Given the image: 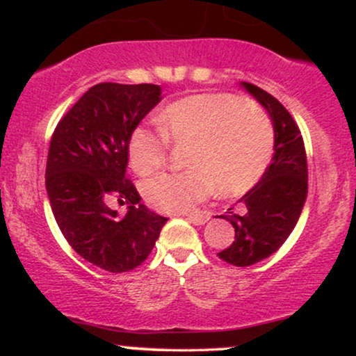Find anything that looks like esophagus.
Here are the masks:
<instances>
[{"mask_svg": "<svg viewBox=\"0 0 356 356\" xmlns=\"http://www.w3.org/2000/svg\"><path fill=\"white\" fill-rule=\"evenodd\" d=\"M187 220H189L191 224H194V226H202V224H206L209 218L204 214H191L187 216Z\"/></svg>", "mask_w": 356, "mask_h": 356, "instance_id": "34e87169", "label": "esophagus"}]
</instances>
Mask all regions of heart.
<instances>
[{
  "label": "heart",
  "instance_id": "heart-1",
  "mask_svg": "<svg viewBox=\"0 0 356 356\" xmlns=\"http://www.w3.org/2000/svg\"><path fill=\"white\" fill-rule=\"evenodd\" d=\"M159 130L138 125L127 144L132 169L147 177L165 164L169 142L189 145L182 174H162L144 186L147 202L162 212H189L214 192L251 191L271 165L275 132L269 118L231 93H195L157 113Z\"/></svg>",
  "mask_w": 356,
  "mask_h": 356
}]
</instances>
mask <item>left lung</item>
Here are the masks:
<instances>
[{
    "mask_svg": "<svg viewBox=\"0 0 356 356\" xmlns=\"http://www.w3.org/2000/svg\"><path fill=\"white\" fill-rule=\"evenodd\" d=\"M263 105L275 130V155L264 177L241 197L244 212L227 209L219 218L234 227V241L219 252L232 266H251L276 252L295 229L308 194V164L303 137L291 113L263 88L241 81Z\"/></svg>",
    "mask_w": 356,
    "mask_h": 356,
    "instance_id": "left-lung-1",
    "label": "left lung"
}]
</instances>
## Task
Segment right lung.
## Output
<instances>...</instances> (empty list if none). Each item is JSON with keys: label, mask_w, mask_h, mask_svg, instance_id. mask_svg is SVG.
<instances>
[{"label": "right lung", "mask_w": 356, "mask_h": 356, "mask_svg": "<svg viewBox=\"0 0 356 356\" xmlns=\"http://www.w3.org/2000/svg\"><path fill=\"white\" fill-rule=\"evenodd\" d=\"M161 93L152 83L93 85L51 136L44 184L53 216L68 244L108 273L140 266L167 222L125 177L130 134ZM110 197L129 206L124 218L108 207Z\"/></svg>", "instance_id": "right-lung-1"}]
</instances>
